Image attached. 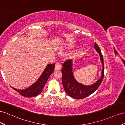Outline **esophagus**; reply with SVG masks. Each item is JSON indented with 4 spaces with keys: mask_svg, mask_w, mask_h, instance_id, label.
Segmentation results:
<instances>
[{
    "mask_svg": "<svg viewBox=\"0 0 125 125\" xmlns=\"http://www.w3.org/2000/svg\"><path fill=\"white\" fill-rule=\"evenodd\" d=\"M55 69L56 70H60L61 69V64L60 63H56L55 66Z\"/></svg>",
    "mask_w": 125,
    "mask_h": 125,
    "instance_id": "obj_1",
    "label": "esophagus"
}]
</instances>
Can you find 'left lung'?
Here are the masks:
<instances>
[{
    "instance_id": "1",
    "label": "left lung",
    "mask_w": 125,
    "mask_h": 125,
    "mask_svg": "<svg viewBox=\"0 0 125 125\" xmlns=\"http://www.w3.org/2000/svg\"><path fill=\"white\" fill-rule=\"evenodd\" d=\"M94 48L99 54L102 66L100 78L94 83L90 85H85L80 83L76 80L72 72V60L70 59L66 61L63 64V68L61 70L62 84L66 93L73 98L81 99L88 97L97 90L103 80L104 71L103 56L100 48L95 43L94 45Z\"/></svg>"
}]
</instances>
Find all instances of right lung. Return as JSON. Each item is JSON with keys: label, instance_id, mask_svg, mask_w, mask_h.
<instances>
[{"label": "right lung", "instance_id": "add662e5", "mask_svg": "<svg viewBox=\"0 0 125 125\" xmlns=\"http://www.w3.org/2000/svg\"><path fill=\"white\" fill-rule=\"evenodd\" d=\"M55 69V64H49L47 65L46 68L45 69L42 74L40 77L33 84L31 85L28 88L24 89V90H20V89H15L13 87L12 88L15 91L18 92L21 95L25 97H33L39 94L44 87L48 79L52 74Z\"/></svg>", "mask_w": 125, "mask_h": 125}]
</instances>
